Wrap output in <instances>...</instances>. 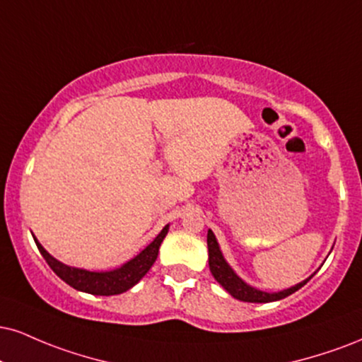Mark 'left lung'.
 Instances as JSON below:
<instances>
[{"label": "left lung", "instance_id": "1", "mask_svg": "<svg viewBox=\"0 0 362 362\" xmlns=\"http://www.w3.org/2000/svg\"><path fill=\"white\" fill-rule=\"evenodd\" d=\"M207 247H209V268H211L212 276L216 278L217 283H219L226 291H229L234 298L241 300V302H251V303L276 302V300L286 298L288 295L295 293V291L302 288V286L313 276L312 275L310 278H307V280L300 281L298 285L291 286V288L276 291V293H268V291H261L258 288H255V286L247 285L245 280H241V278L234 273V269L230 268L228 261L224 259L223 252L219 250V243H217L214 233H212L211 229L207 230Z\"/></svg>", "mask_w": 362, "mask_h": 362}]
</instances>
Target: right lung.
Masks as SVG:
<instances>
[{"label": "right lung", "mask_w": 362, "mask_h": 362, "mask_svg": "<svg viewBox=\"0 0 362 362\" xmlns=\"http://www.w3.org/2000/svg\"><path fill=\"white\" fill-rule=\"evenodd\" d=\"M168 233V224L162 229V233L156 236L153 241L148 245L139 255L134 256L133 259H129L128 263H124L123 267L111 269V272H87V269L67 267V264L60 263L59 259H55L54 256L49 255L45 251L38 239L33 236L35 243H37L38 251L42 252V256L45 258L49 267L54 269V273L59 278L71 285L72 288L86 291V293L93 295H103V297H110V295H119L123 291L129 290L132 286L141 280L146 275L148 269L153 267L156 256H158V250L162 241Z\"/></svg>", "instance_id": "right-lung-1"}]
</instances>
